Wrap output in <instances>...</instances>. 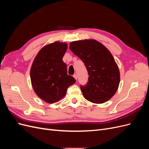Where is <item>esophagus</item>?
I'll use <instances>...</instances> for the list:
<instances>
[{
	"instance_id": "1",
	"label": "esophagus",
	"mask_w": 149,
	"mask_h": 149,
	"mask_svg": "<svg viewBox=\"0 0 149 149\" xmlns=\"http://www.w3.org/2000/svg\"><path fill=\"white\" fill-rule=\"evenodd\" d=\"M73 77L74 78V79L76 80V79H77V74H74V75H73Z\"/></svg>"
}]
</instances>
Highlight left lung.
I'll return each instance as SVG.
<instances>
[{"instance_id":"obj_1","label":"left lung","mask_w":149,"mask_h":149,"mask_svg":"<svg viewBox=\"0 0 149 149\" xmlns=\"http://www.w3.org/2000/svg\"><path fill=\"white\" fill-rule=\"evenodd\" d=\"M70 49L83 61L88 72L87 84L81 86L86 100L95 104L109 100L119 88L120 72L109 49L94 39L72 42Z\"/></svg>"}]
</instances>
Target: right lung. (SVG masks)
Listing matches in <instances>:
<instances>
[{"label": "right lung", "instance_id": "obj_1", "mask_svg": "<svg viewBox=\"0 0 149 149\" xmlns=\"http://www.w3.org/2000/svg\"><path fill=\"white\" fill-rule=\"evenodd\" d=\"M66 43L55 42L44 46L37 53L30 69V79L36 94L43 101L52 104L66 95L67 88L76 80L67 74L63 57Z\"/></svg>", "mask_w": 149, "mask_h": 149}]
</instances>
